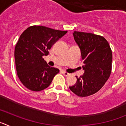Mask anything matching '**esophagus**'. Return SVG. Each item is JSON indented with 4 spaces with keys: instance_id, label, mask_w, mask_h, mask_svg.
Returning a JSON list of instances; mask_svg holds the SVG:
<instances>
[{
    "instance_id": "esophagus-1",
    "label": "esophagus",
    "mask_w": 126,
    "mask_h": 126,
    "mask_svg": "<svg viewBox=\"0 0 126 126\" xmlns=\"http://www.w3.org/2000/svg\"><path fill=\"white\" fill-rule=\"evenodd\" d=\"M62 74H64V76H70V74L68 73H67V72H65V71H62Z\"/></svg>"
}]
</instances>
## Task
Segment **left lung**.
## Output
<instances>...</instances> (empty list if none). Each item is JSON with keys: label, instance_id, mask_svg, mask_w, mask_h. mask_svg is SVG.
<instances>
[{"label": "left lung", "instance_id": "1", "mask_svg": "<svg viewBox=\"0 0 126 126\" xmlns=\"http://www.w3.org/2000/svg\"><path fill=\"white\" fill-rule=\"evenodd\" d=\"M74 40L81 50L84 70L70 90L81 97L90 96L100 90L110 76L112 52L104 37L93 33L74 32Z\"/></svg>", "mask_w": 126, "mask_h": 126}]
</instances>
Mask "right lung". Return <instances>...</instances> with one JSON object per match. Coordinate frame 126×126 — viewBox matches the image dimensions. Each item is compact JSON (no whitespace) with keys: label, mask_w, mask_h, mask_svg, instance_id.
<instances>
[{"label":"right lung","mask_w":126,"mask_h":126,"mask_svg":"<svg viewBox=\"0 0 126 126\" xmlns=\"http://www.w3.org/2000/svg\"><path fill=\"white\" fill-rule=\"evenodd\" d=\"M67 32L35 25L21 34L14 57L17 76L26 88L40 92L49 86L59 69L49 66L43 56L48 54V50Z\"/></svg>","instance_id":"1"}]
</instances>
